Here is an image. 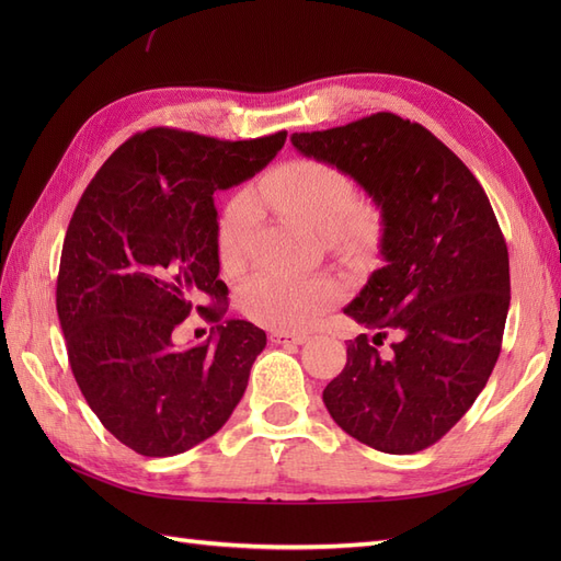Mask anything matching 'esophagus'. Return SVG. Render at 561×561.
Segmentation results:
<instances>
[{"instance_id": "obj_1", "label": "esophagus", "mask_w": 561, "mask_h": 561, "mask_svg": "<svg viewBox=\"0 0 561 561\" xmlns=\"http://www.w3.org/2000/svg\"><path fill=\"white\" fill-rule=\"evenodd\" d=\"M271 342H274V344H307L309 334L278 330V332H271Z\"/></svg>"}]
</instances>
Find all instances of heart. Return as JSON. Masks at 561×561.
<instances>
[{
	"instance_id": "1",
	"label": "heart",
	"mask_w": 561,
	"mask_h": 561,
	"mask_svg": "<svg viewBox=\"0 0 561 561\" xmlns=\"http://www.w3.org/2000/svg\"><path fill=\"white\" fill-rule=\"evenodd\" d=\"M266 201L295 222L325 239H358L369 229V215L358 208V186L332 163L293 159L266 173L250 192L236 194L217 225L219 264L239 274L250 262L260 206ZM339 297L332 278L260 274L241 287L243 313L264 328L304 330Z\"/></svg>"
}]
</instances>
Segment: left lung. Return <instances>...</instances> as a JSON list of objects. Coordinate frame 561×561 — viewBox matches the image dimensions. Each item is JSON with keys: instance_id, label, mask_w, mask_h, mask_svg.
<instances>
[{"instance_id": "obj_1", "label": "left lung", "mask_w": 561, "mask_h": 561, "mask_svg": "<svg viewBox=\"0 0 561 561\" xmlns=\"http://www.w3.org/2000/svg\"><path fill=\"white\" fill-rule=\"evenodd\" d=\"M304 157L342 168L381 210V257L346 316L379 330L346 344L322 390L339 428L386 454H416L447 435L494 369L511 262L491 203L468 165L421 124L377 112L293 133ZM388 331L399 342L379 352Z\"/></svg>"}]
</instances>
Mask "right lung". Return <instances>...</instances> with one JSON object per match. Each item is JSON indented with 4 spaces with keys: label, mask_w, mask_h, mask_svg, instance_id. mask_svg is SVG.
I'll return each mask as SVG.
<instances>
[{
    "label": "right lung",
    "mask_w": 561,
    "mask_h": 561,
    "mask_svg": "<svg viewBox=\"0 0 561 561\" xmlns=\"http://www.w3.org/2000/svg\"><path fill=\"white\" fill-rule=\"evenodd\" d=\"M287 133L217 140L135 133L95 173L65 233L56 309L72 375L100 423L142 456H175L225 426L266 334L225 320L213 194L260 173ZM210 296L213 305L199 301ZM192 310L208 343L175 347Z\"/></svg>",
    "instance_id": "obj_1"
}]
</instances>
